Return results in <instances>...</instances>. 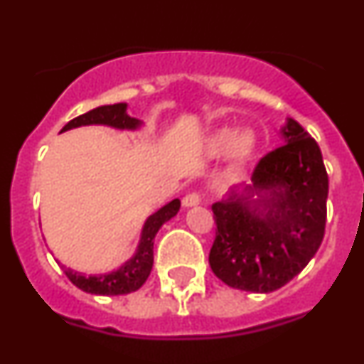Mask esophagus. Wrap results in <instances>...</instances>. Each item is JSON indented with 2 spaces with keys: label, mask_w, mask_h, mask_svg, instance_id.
Wrapping results in <instances>:
<instances>
[{
  "label": "esophagus",
  "mask_w": 364,
  "mask_h": 364,
  "mask_svg": "<svg viewBox=\"0 0 364 364\" xmlns=\"http://www.w3.org/2000/svg\"><path fill=\"white\" fill-rule=\"evenodd\" d=\"M200 201H201L200 191H191V193H187L186 196H183L182 203H183V207H194V205H198Z\"/></svg>",
  "instance_id": "34e87169"
}]
</instances>
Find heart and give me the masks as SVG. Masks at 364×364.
Segmentation results:
<instances>
[{
    "mask_svg": "<svg viewBox=\"0 0 364 364\" xmlns=\"http://www.w3.org/2000/svg\"><path fill=\"white\" fill-rule=\"evenodd\" d=\"M255 149V139L250 132H240V134H233L232 131L214 132L207 141V150L210 154H223L230 150V156L237 161V163H244L247 157L251 156Z\"/></svg>",
    "mask_w": 364,
    "mask_h": 364,
    "instance_id": "obj_1",
    "label": "heart"
}]
</instances>
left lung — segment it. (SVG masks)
<instances>
[{
  "instance_id": "obj_1",
  "label": "left lung",
  "mask_w": 364,
  "mask_h": 364,
  "mask_svg": "<svg viewBox=\"0 0 364 364\" xmlns=\"http://www.w3.org/2000/svg\"><path fill=\"white\" fill-rule=\"evenodd\" d=\"M283 136L285 145L255 166L246 196L232 194L212 205L215 239L208 264L232 289L274 292L303 271L322 244L329 191L322 152L292 118ZM253 192L262 196L255 208Z\"/></svg>"
}]
</instances>
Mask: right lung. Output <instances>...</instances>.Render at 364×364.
Here are the masks:
<instances>
[{"label": "right lung", "instance_id": "add662e5", "mask_svg": "<svg viewBox=\"0 0 364 364\" xmlns=\"http://www.w3.org/2000/svg\"><path fill=\"white\" fill-rule=\"evenodd\" d=\"M125 107H127V104L124 102L95 107V109L88 111V113L85 114H79L74 120L68 122V124L61 129V132L68 131V129L79 127V125L92 124L109 125V127L117 129L139 127L141 122L129 117V114L125 113ZM178 208H181V200H173L146 219L141 232V240H139V246L138 250H136V255L131 260L125 262V265H122L118 271L111 272V274L82 276L79 274V272L72 271V269H65L67 278L70 279L77 289H81L82 292L95 294V296H124V294H131L134 292V290H138L139 287L146 282V278L150 276V271H152L154 239H156V233L159 232V228L164 223L170 221V219L177 214Z\"/></svg>", "mask_w": 364, "mask_h": 364}]
</instances>
